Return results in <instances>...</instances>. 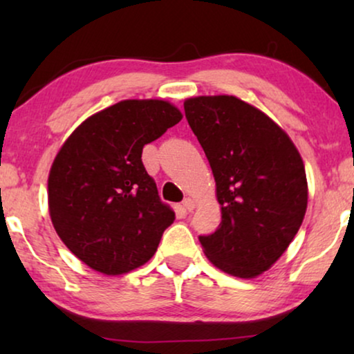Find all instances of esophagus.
<instances>
[{
  "label": "esophagus",
  "instance_id": "34e87169",
  "mask_svg": "<svg viewBox=\"0 0 354 354\" xmlns=\"http://www.w3.org/2000/svg\"><path fill=\"white\" fill-rule=\"evenodd\" d=\"M195 206H196V203H195V200H192V198H185V200H183V207H185L187 211H193L195 209Z\"/></svg>",
  "mask_w": 354,
  "mask_h": 354
}]
</instances>
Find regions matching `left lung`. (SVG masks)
I'll return each instance as SVG.
<instances>
[{"instance_id":"left-lung-1","label":"left lung","mask_w":354,"mask_h":354,"mask_svg":"<svg viewBox=\"0 0 354 354\" xmlns=\"http://www.w3.org/2000/svg\"><path fill=\"white\" fill-rule=\"evenodd\" d=\"M185 118L214 174L222 221L201 235L216 268L254 279L288 248L308 206L303 159L292 140L263 111L235 96H196Z\"/></svg>"}]
</instances>
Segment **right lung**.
<instances>
[{"label":"right lung","instance_id":"add662e5","mask_svg":"<svg viewBox=\"0 0 354 354\" xmlns=\"http://www.w3.org/2000/svg\"><path fill=\"white\" fill-rule=\"evenodd\" d=\"M180 119L167 101L125 100L84 120L56 154L48 177L51 222L88 268L119 275L156 253L176 214L159 200L142 151Z\"/></svg>","mask_w":354,"mask_h":354}]
</instances>
